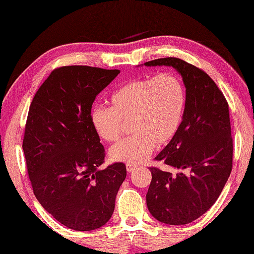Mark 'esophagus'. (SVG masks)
I'll return each instance as SVG.
<instances>
[{"label":"esophagus","mask_w":254,"mask_h":254,"mask_svg":"<svg viewBox=\"0 0 254 254\" xmlns=\"http://www.w3.org/2000/svg\"><path fill=\"white\" fill-rule=\"evenodd\" d=\"M136 169H137V167H136V165H134V164H131V163H127V170L128 172H133Z\"/></svg>","instance_id":"1"}]
</instances>
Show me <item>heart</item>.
I'll return each instance as SVG.
<instances>
[{
    "label": "heart",
    "mask_w": 254,
    "mask_h": 254,
    "mask_svg": "<svg viewBox=\"0 0 254 254\" xmlns=\"http://www.w3.org/2000/svg\"><path fill=\"white\" fill-rule=\"evenodd\" d=\"M110 104L92 108V127L101 139L112 143L131 122L133 134L114 145L110 158L141 163L155 145L168 144L177 135L186 111V87L177 74L163 72L126 82L110 96Z\"/></svg>",
    "instance_id": "obj_1"
}]
</instances>
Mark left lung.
I'll list each match as a JSON object with an SVG mask.
<instances>
[{
    "label": "left lung",
    "mask_w": 254,
    "mask_h": 254,
    "mask_svg": "<svg viewBox=\"0 0 254 254\" xmlns=\"http://www.w3.org/2000/svg\"><path fill=\"white\" fill-rule=\"evenodd\" d=\"M144 64L173 66L187 89L186 111L177 135L154 159L175 172L149 168L147 209L160 222L188 224L214 204L232 171L229 104L214 81L193 64L178 58Z\"/></svg>",
    "instance_id": "left-lung-1"
}]
</instances>
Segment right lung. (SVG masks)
<instances>
[{
	"instance_id": "1",
	"label": "right lung",
	"mask_w": 254,
	"mask_h": 254,
	"mask_svg": "<svg viewBox=\"0 0 254 254\" xmlns=\"http://www.w3.org/2000/svg\"><path fill=\"white\" fill-rule=\"evenodd\" d=\"M120 73L61 66L36 92L27 114L23 151L34 195L60 223L75 231L102 227L113 214L126 164L105 169V150L90 121L94 100Z\"/></svg>"
}]
</instances>
